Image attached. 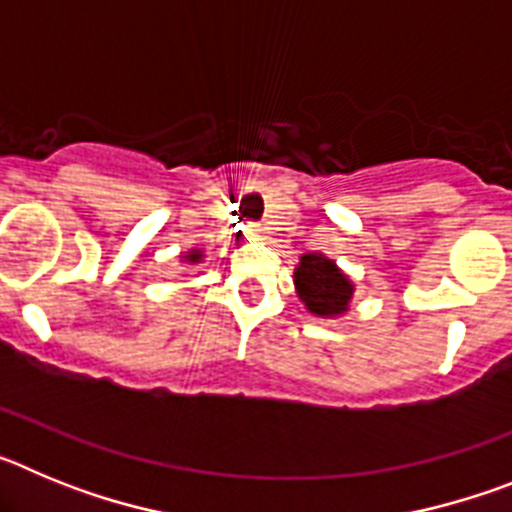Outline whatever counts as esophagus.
<instances>
[{
  "instance_id": "1",
  "label": "esophagus",
  "mask_w": 512,
  "mask_h": 512,
  "mask_svg": "<svg viewBox=\"0 0 512 512\" xmlns=\"http://www.w3.org/2000/svg\"><path fill=\"white\" fill-rule=\"evenodd\" d=\"M246 238H248V241H261V238H264V228H261V225H256V223L246 225Z\"/></svg>"
}]
</instances>
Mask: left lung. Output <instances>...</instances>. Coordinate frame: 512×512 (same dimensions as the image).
Segmentation results:
<instances>
[{
	"instance_id": "left-lung-1",
	"label": "left lung",
	"mask_w": 512,
	"mask_h": 512,
	"mask_svg": "<svg viewBox=\"0 0 512 512\" xmlns=\"http://www.w3.org/2000/svg\"><path fill=\"white\" fill-rule=\"evenodd\" d=\"M295 289L307 312L318 318H341L354 300V282L325 253H305L295 266Z\"/></svg>"
}]
</instances>
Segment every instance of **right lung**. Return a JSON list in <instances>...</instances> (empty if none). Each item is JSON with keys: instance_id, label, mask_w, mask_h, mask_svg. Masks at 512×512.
<instances>
[{"instance_id": "obj_1", "label": "right lung", "mask_w": 512, "mask_h": 512, "mask_svg": "<svg viewBox=\"0 0 512 512\" xmlns=\"http://www.w3.org/2000/svg\"><path fill=\"white\" fill-rule=\"evenodd\" d=\"M202 259H205V251H200V248H189L182 256V261H187V264H200Z\"/></svg>"}]
</instances>
